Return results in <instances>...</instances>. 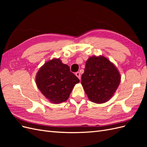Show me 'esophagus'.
Masks as SVG:
<instances>
[{
  "label": "esophagus",
  "mask_w": 147,
  "mask_h": 147,
  "mask_svg": "<svg viewBox=\"0 0 147 147\" xmlns=\"http://www.w3.org/2000/svg\"><path fill=\"white\" fill-rule=\"evenodd\" d=\"M75 75H76V76H77L80 80L81 79V75H80V73L79 72H77L75 73Z\"/></svg>",
  "instance_id": "1"
}]
</instances>
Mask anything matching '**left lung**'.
I'll list each match as a JSON object with an SVG mask.
<instances>
[{
    "mask_svg": "<svg viewBox=\"0 0 147 147\" xmlns=\"http://www.w3.org/2000/svg\"><path fill=\"white\" fill-rule=\"evenodd\" d=\"M121 82V75L112 62L103 56L90 57L82 75V84L88 99L103 104L112 98Z\"/></svg>",
    "mask_w": 147,
    "mask_h": 147,
    "instance_id": "left-lung-1",
    "label": "left lung"
}]
</instances>
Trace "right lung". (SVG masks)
Returning <instances> with one entry per match:
<instances>
[{"mask_svg": "<svg viewBox=\"0 0 147 147\" xmlns=\"http://www.w3.org/2000/svg\"><path fill=\"white\" fill-rule=\"evenodd\" d=\"M35 82L49 101L60 104L68 99L74 86L80 80L70 72L68 65L63 64L59 58H53L40 68Z\"/></svg>", "mask_w": 147, "mask_h": 147, "instance_id": "obj_1", "label": "right lung"}]
</instances>
